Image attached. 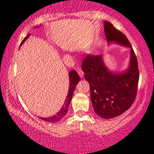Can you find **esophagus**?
<instances>
[{
	"label": "esophagus",
	"instance_id": "34e87169",
	"mask_svg": "<svg viewBox=\"0 0 154 154\" xmlns=\"http://www.w3.org/2000/svg\"><path fill=\"white\" fill-rule=\"evenodd\" d=\"M78 73H79V75H80L81 77L83 76V71L81 69V68H79V69H78Z\"/></svg>",
	"mask_w": 154,
	"mask_h": 154
}]
</instances>
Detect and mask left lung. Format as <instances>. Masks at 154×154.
Listing matches in <instances>:
<instances>
[{"instance_id": "8db88e82", "label": "left lung", "mask_w": 154, "mask_h": 154, "mask_svg": "<svg viewBox=\"0 0 154 154\" xmlns=\"http://www.w3.org/2000/svg\"><path fill=\"white\" fill-rule=\"evenodd\" d=\"M108 42L115 41L131 48V61L126 73L116 74L104 66L101 55L87 54L81 64L85 79L90 84L94 111L103 119H112L127 111L136 99L139 79L138 61L126 35L111 23L104 22Z\"/></svg>"}]
</instances>
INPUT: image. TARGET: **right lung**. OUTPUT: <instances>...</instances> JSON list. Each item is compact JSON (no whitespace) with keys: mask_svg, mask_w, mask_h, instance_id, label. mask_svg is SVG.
Segmentation results:
<instances>
[{"mask_svg":"<svg viewBox=\"0 0 154 154\" xmlns=\"http://www.w3.org/2000/svg\"><path fill=\"white\" fill-rule=\"evenodd\" d=\"M30 34H28L26 37H25V38L23 40V41L20 43V45H21L28 38V37L29 36ZM80 81V77H79V74L77 73V72L74 70H72V71L69 73V90H68V96L66 97L65 102H64L63 106H62L61 109L56 114H55L53 116L48 117V118H41V119L43 121H48V122L51 123H56L59 121L60 119H62L63 118L64 116L67 113L68 106H69V104L71 103V100L72 99V96H73V94L74 91V89H75V87L78 84V83Z\"/></svg>","mask_w":154,"mask_h":154,"instance_id":"1","label":"right lung"}]
</instances>
